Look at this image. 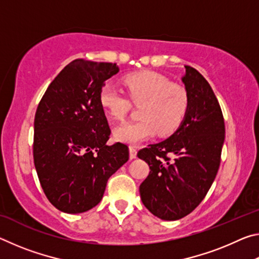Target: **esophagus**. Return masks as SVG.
Listing matches in <instances>:
<instances>
[{
    "label": "esophagus",
    "mask_w": 259,
    "mask_h": 259,
    "mask_svg": "<svg viewBox=\"0 0 259 259\" xmlns=\"http://www.w3.org/2000/svg\"><path fill=\"white\" fill-rule=\"evenodd\" d=\"M129 156L130 159H136V156H137V150L134 146H129Z\"/></svg>",
    "instance_id": "esophagus-1"
}]
</instances>
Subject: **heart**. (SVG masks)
Returning a JSON list of instances; mask_svg holds the SVG:
<instances>
[{
	"mask_svg": "<svg viewBox=\"0 0 259 259\" xmlns=\"http://www.w3.org/2000/svg\"><path fill=\"white\" fill-rule=\"evenodd\" d=\"M122 83L128 97L139 109L142 120L125 122L114 129V138L121 143L138 144L159 134L175 133L185 119L190 98L185 88L174 84L168 77L152 71L129 74ZM99 103L114 120H123L130 109V102L115 87L105 84L99 93Z\"/></svg>",
	"mask_w": 259,
	"mask_h": 259,
	"instance_id": "heart-1",
	"label": "heart"
}]
</instances>
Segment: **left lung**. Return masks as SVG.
<instances>
[{
    "label": "left lung",
    "mask_w": 259,
    "mask_h": 259,
    "mask_svg": "<svg viewBox=\"0 0 259 259\" xmlns=\"http://www.w3.org/2000/svg\"><path fill=\"white\" fill-rule=\"evenodd\" d=\"M182 82L190 98L185 119L169 138L137 154L151 169L139 186L140 199L163 221L187 216L204 199L217 175L225 139L222 109L208 81L185 66Z\"/></svg>",
    "instance_id": "1"
}]
</instances>
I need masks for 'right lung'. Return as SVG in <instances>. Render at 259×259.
I'll use <instances>...</instances> for the list:
<instances>
[{
  "instance_id": "add662e5",
  "label": "right lung",
  "mask_w": 259,
  "mask_h": 259,
  "mask_svg": "<svg viewBox=\"0 0 259 259\" xmlns=\"http://www.w3.org/2000/svg\"><path fill=\"white\" fill-rule=\"evenodd\" d=\"M116 64L76 59L48 87L34 120V164L43 192L66 213L84 212L103 199L108 178L129 160L111 135L99 93Z\"/></svg>"
}]
</instances>
